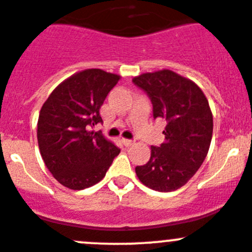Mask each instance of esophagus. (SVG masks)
Returning a JSON list of instances; mask_svg holds the SVG:
<instances>
[{
  "instance_id": "esophagus-1",
  "label": "esophagus",
  "mask_w": 252,
  "mask_h": 252,
  "mask_svg": "<svg viewBox=\"0 0 252 252\" xmlns=\"http://www.w3.org/2000/svg\"><path fill=\"white\" fill-rule=\"evenodd\" d=\"M122 143H123L126 146H130V145H133L134 141L129 140V139H122Z\"/></svg>"
}]
</instances>
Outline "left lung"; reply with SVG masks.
<instances>
[{
  "mask_svg": "<svg viewBox=\"0 0 252 252\" xmlns=\"http://www.w3.org/2000/svg\"><path fill=\"white\" fill-rule=\"evenodd\" d=\"M153 102L154 118L167 122L165 141L151 146L150 160L136 166L143 185L158 192L185 186L203 163L213 135V114L208 99L192 80L163 69L133 79Z\"/></svg>",
  "mask_w": 252,
  "mask_h": 252,
  "instance_id": "obj_1",
  "label": "left lung"
}]
</instances>
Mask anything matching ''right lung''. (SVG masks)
I'll list each match as a JSON object with an SVG mask.
<instances>
[{
    "instance_id": "add662e5",
    "label": "right lung",
    "mask_w": 252,
    "mask_h": 252,
    "mask_svg": "<svg viewBox=\"0 0 252 252\" xmlns=\"http://www.w3.org/2000/svg\"><path fill=\"white\" fill-rule=\"evenodd\" d=\"M119 80L101 69L82 70L58 85L41 107L40 155L54 178L70 189L98 183L121 153L101 133L90 130L102 122L99 108Z\"/></svg>"
}]
</instances>
